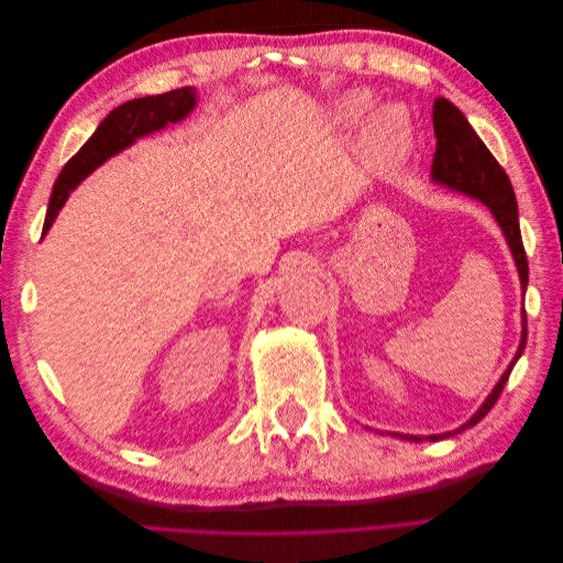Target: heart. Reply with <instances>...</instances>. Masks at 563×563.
Returning <instances> with one entry per match:
<instances>
[{
	"label": "heart",
	"mask_w": 563,
	"mask_h": 563,
	"mask_svg": "<svg viewBox=\"0 0 563 563\" xmlns=\"http://www.w3.org/2000/svg\"><path fill=\"white\" fill-rule=\"evenodd\" d=\"M371 106L373 96L368 91H354L340 103V117L345 122H360ZM364 143L376 159L399 162L411 147V124H408L406 114L397 106H385L376 114H371L366 122Z\"/></svg>",
	"instance_id": "1"
}]
</instances>
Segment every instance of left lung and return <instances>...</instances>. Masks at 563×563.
Segmentation results:
<instances>
[{"label": "left lung", "mask_w": 563, "mask_h": 563, "mask_svg": "<svg viewBox=\"0 0 563 563\" xmlns=\"http://www.w3.org/2000/svg\"><path fill=\"white\" fill-rule=\"evenodd\" d=\"M432 122H434V135H437V152H434V159H432V180L486 203V207L493 213V218L498 220V225L505 234L509 249H512L515 263H517V269H519L521 288L526 291L528 261H526L521 230H519L517 197H515V190H512V183H509V178L505 174V168L498 164L496 157L490 155V150L484 145L479 135L474 133V129L470 126L465 114L460 112L451 103V100H446V98L434 100ZM521 329H523L521 331V343H519V350L515 354L512 364L507 366V371L503 373V378L498 380L496 387H493V391L486 397V401L482 404L479 411H476L463 424V428H457L455 432L430 434L424 439L439 441V439H446L451 434L463 432V430L472 428V424L479 422L490 411L493 404H496L498 397H500V391H503V387L509 378V373H512L517 360L526 347V335H528L526 333V312H523V327ZM397 437L408 439V441H422V437H413V434H397Z\"/></svg>", "instance_id": "8db88e82"}]
</instances>
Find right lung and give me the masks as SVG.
Instances as JSON below:
<instances>
[{"label":"right lung","mask_w":563,"mask_h":563,"mask_svg":"<svg viewBox=\"0 0 563 563\" xmlns=\"http://www.w3.org/2000/svg\"><path fill=\"white\" fill-rule=\"evenodd\" d=\"M195 103H197V96L190 87H187V89H176L159 96L135 98L124 106L114 108L103 122H100V126L96 129L91 139L81 145L77 155L63 166V172L54 185V192H51V199H48L44 232H48L51 223L56 220L65 199L70 197L75 187L87 178L96 166H100L108 157L129 147L135 139H141V135L159 131L166 124L180 122V119H185L192 112Z\"/></svg>","instance_id":"obj_1"}]
</instances>
